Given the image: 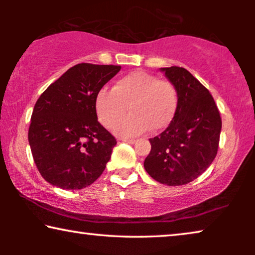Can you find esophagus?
<instances>
[{"label": "esophagus", "instance_id": "esophagus-1", "mask_svg": "<svg viewBox=\"0 0 255 255\" xmlns=\"http://www.w3.org/2000/svg\"><path fill=\"white\" fill-rule=\"evenodd\" d=\"M121 141H124V142H128V144H134L135 140H133V139H127V138H122L120 139Z\"/></svg>", "mask_w": 255, "mask_h": 255}]
</instances>
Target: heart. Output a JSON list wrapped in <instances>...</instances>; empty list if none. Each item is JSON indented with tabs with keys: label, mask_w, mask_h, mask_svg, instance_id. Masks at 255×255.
I'll return each mask as SVG.
<instances>
[{
	"label": "heart",
	"mask_w": 255,
	"mask_h": 255,
	"mask_svg": "<svg viewBox=\"0 0 255 255\" xmlns=\"http://www.w3.org/2000/svg\"><path fill=\"white\" fill-rule=\"evenodd\" d=\"M179 106V94L172 82L144 71H134L114 83L113 90L101 89L95 110L101 124L113 128L127 112L131 116L118 123L114 132L131 138L146 131H161L172 123Z\"/></svg>",
	"instance_id": "obj_1"
}]
</instances>
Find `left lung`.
<instances>
[{"mask_svg": "<svg viewBox=\"0 0 255 255\" xmlns=\"http://www.w3.org/2000/svg\"><path fill=\"white\" fill-rule=\"evenodd\" d=\"M176 87L179 106L172 123L149 139L151 152L144 167L152 179L182 186L197 179L218 151L222 120L214 97L186 68H160Z\"/></svg>", "mask_w": 255, "mask_h": 255, "instance_id": "8db88e82", "label": "left lung"}]
</instances>
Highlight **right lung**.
<instances>
[{"instance_id":"1","label":"right lung","mask_w":255,"mask_h":255,"mask_svg":"<svg viewBox=\"0 0 255 255\" xmlns=\"http://www.w3.org/2000/svg\"><path fill=\"white\" fill-rule=\"evenodd\" d=\"M121 66L78 64L48 86L34 104L29 144L45 181L67 190L96 181L116 139L97 121L95 100Z\"/></svg>"}]
</instances>
